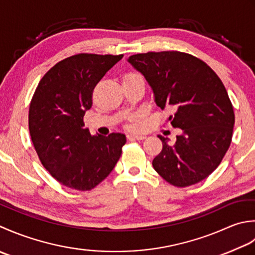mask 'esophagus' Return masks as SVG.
Returning <instances> with one entry per match:
<instances>
[{"label":"esophagus","instance_id":"obj_1","mask_svg":"<svg viewBox=\"0 0 255 255\" xmlns=\"http://www.w3.org/2000/svg\"><path fill=\"white\" fill-rule=\"evenodd\" d=\"M128 137L129 138V139H144L145 137V135H142V134H129V135H128Z\"/></svg>","mask_w":255,"mask_h":255}]
</instances>
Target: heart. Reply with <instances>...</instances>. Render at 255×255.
<instances>
[{
    "label": "heart",
    "mask_w": 255,
    "mask_h": 255,
    "mask_svg": "<svg viewBox=\"0 0 255 255\" xmlns=\"http://www.w3.org/2000/svg\"><path fill=\"white\" fill-rule=\"evenodd\" d=\"M124 78H128V79H133V78H141V76L137 75V74H134V72H129V74L126 75V77ZM136 122H137V117H132L129 118L128 120V128H135L136 127Z\"/></svg>",
    "instance_id": "b5f03b06"
}]
</instances>
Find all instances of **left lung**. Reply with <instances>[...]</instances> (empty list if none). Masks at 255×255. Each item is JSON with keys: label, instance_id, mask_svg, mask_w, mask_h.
I'll use <instances>...</instances> for the list:
<instances>
[{"label": "left lung", "instance_id": "obj_1", "mask_svg": "<svg viewBox=\"0 0 255 255\" xmlns=\"http://www.w3.org/2000/svg\"><path fill=\"white\" fill-rule=\"evenodd\" d=\"M128 61L150 86L156 105L170 107L171 126L181 128L174 144L158 135L163 149L153 167L176 187L199 183L225 157L232 139L235 112L220 78L206 62L180 51L136 54Z\"/></svg>", "mask_w": 255, "mask_h": 255}]
</instances>
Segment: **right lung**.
<instances>
[{
    "mask_svg": "<svg viewBox=\"0 0 255 255\" xmlns=\"http://www.w3.org/2000/svg\"><path fill=\"white\" fill-rule=\"evenodd\" d=\"M122 57L78 54L57 62L30 101L28 128L36 153L49 174L71 189L95 188L122 154L126 135H91L84 122L93 89Z\"/></svg>",
    "mask_w": 255,
    "mask_h": 255,
    "instance_id": "add662e5",
    "label": "right lung"
}]
</instances>
